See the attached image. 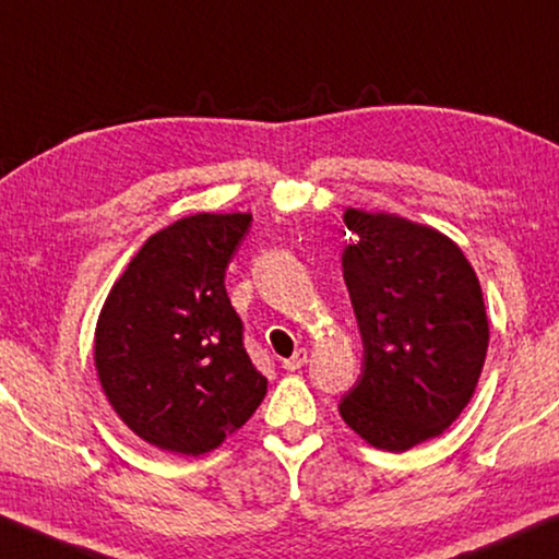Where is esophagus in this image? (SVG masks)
I'll use <instances>...</instances> for the list:
<instances>
[{
    "mask_svg": "<svg viewBox=\"0 0 559 559\" xmlns=\"http://www.w3.org/2000/svg\"><path fill=\"white\" fill-rule=\"evenodd\" d=\"M307 362H309V352L307 349H297L289 359H282V367H285L287 372H295V369L305 367Z\"/></svg>",
    "mask_w": 559,
    "mask_h": 559,
    "instance_id": "34e87169",
    "label": "esophagus"
}]
</instances>
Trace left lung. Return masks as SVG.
Here are the masks:
<instances>
[{
    "instance_id": "obj_1",
    "label": "left lung",
    "mask_w": 559,
    "mask_h": 559,
    "mask_svg": "<svg viewBox=\"0 0 559 559\" xmlns=\"http://www.w3.org/2000/svg\"><path fill=\"white\" fill-rule=\"evenodd\" d=\"M355 245L342 270L362 332V374L340 415L384 452L440 437L483 374L489 322L465 252L440 229L390 212L347 207Z\"/></svg>"
}]
</instances>
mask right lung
Returning a JSON list of instances; mask_svg holds the SVG:
<instances>
[{
    "mask_svg": "<svg viewBox=\"0 0 559 559\" xmlns=\"http://www.w3.org/2000/svg\"><path fill=\"white\" fill-rule=\"evenodd\" d=\"M250 212H200L152 235L111 285L94 330L107 402L157 450H217L267 394L242 345L225 270Z\"/></svg>",
    "mask_w": 559,
    "mask_h": 559,
    "instance_id": "obj_1",
    "label": "right lung"
}]
</instances>
